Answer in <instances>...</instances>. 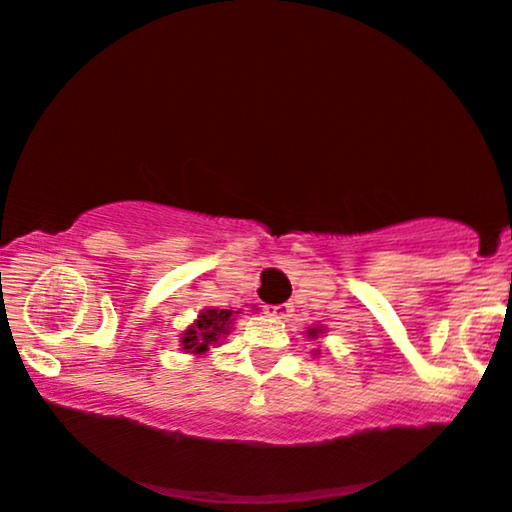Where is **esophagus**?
<instances>
[{"label": "esophagus", "mask_w": 512, "mask_h": 512, "mask_svg": "<svg viewBox=\"0 0 512 512\" xmlns=\"http://www.w3.org/2000/svg\"><path fill=\"white\" fill-rule=\"evenodd\" d=\"M292 304H275V306H266V314L268 316H275V318H285V321H287V318H290L292 316Z\"/></svg>", "instance_id": "1"}]
</instances>
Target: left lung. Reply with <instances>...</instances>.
I'll list each match as a JSON object with an SVG mask.
<instances>
[{
    "label": "left lung",
    "mask_w": 512,
    "mask_h": 512,
    "mask_svg": "<svg viewBox=\"0 0 512 512\" xmlns=\"http://www.w3.org/2000/svg\"><path fill=\"white\" fill-rule=\"evenodd\" d=\"M311 335H316V328H311Z\"/></svg>",
    "instance_id": "left-lung-1"
}]
</instances>
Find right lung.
Instances as JSON below:
<instances>
[{
    "label": "right lung",
    "mask_w": 512,
    "mask_h": 512,
    "mask_svg": "<svg viewBox=\"0 0 512 512\" xmlns=\"http://www.w3.org/2000/svg\"><path fill=\"white\" fill-rule=\"evenodd\" d=\"M230 323H232V311H227V309L203 311L194 326H189V330L182 335L184 350L196 352V354L206 352L210 342H218L220 335H227Z\"/></svg>",
    "instance_id": "obj_1"
}]
</instances>
